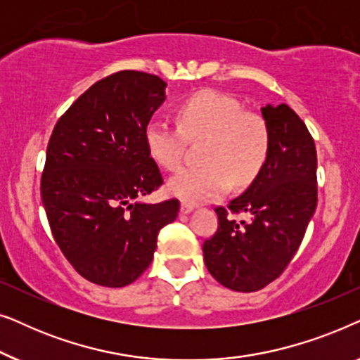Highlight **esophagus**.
I'll list each match as a JSON object with an SVG mask.
<instances>
[{"label": "esophagus", "mask_w": 360, "mask_h": 360, "mask_svg": "<svg viewBox=\"0 0 360 360\" xmlns=\"http://www.w3.org/2000/svg\"><path fill=\"white\" fill-rule=\"evenodd\" d=\"M195 210V206L193 205H190V203H181L180 205V213L181 214H188V213H191V211Z\"/></svg>", "instance_id": "1"}]
</instances>
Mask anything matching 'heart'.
Wrapping results in <instances>:
<instances>
[{
  "mask_svg": "<svg viewBox=\"0 0 360 360\" xmlns=\"http://www.w3.org/2000/svg\"><path fill=\"white\" fill-rule=\"evenodd\" d=\"M179 124L152 120L146 127V146L152 160L167 170L179 169L186 139H208L205 167H186L167 184L172 196L185 203H203L228 193L233 184L245 186L264 169L270 150L265 120L244 111L233 96L205 90L179 108Z\"/></svg>",
  "mask_w": 360,
  "mask_h": 360,
  "instance_id": "heart-1",
  "label": "heart"
}]
</instances>
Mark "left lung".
I'll return each mask as SVG.
<instances>
[{
    "label": "left lung",
    "instance_id": "8db88e82",
    "mask_svg": "<svg viewBox=\"0 0 360 360\" xmlns=\"http://www.w3.org/2000/svg\"><path fill=\"white\" fill-rule=\"evenodd\" d=\"M260 111L270 132L267 162L243 195L214 210L218 231L203 244L208 272L236 292H255L280 277L318 203L316 147L304 122L285 103ZM239 212L248 221L229 216Z\"/></svg>",
    "mask_w": 360,
    "mask_h": 360
}]
</instances>
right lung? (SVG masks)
Returning <instances> with one entry per match:
<instances>
[{"instance_id":"right-lung-1","label":"right lung","mask_w":360,"mask_h":360,"mask_svg":"<svg viewBox=\"0 0 360 360\" xmlns=\"http://www.w3.org/2000/svg\"><path fill=\"white\" fill-rule=\"evenodd\" d=\"M165 86L150 73H112L68 108L49 141L41 196L53 239L73 269L101 287L139 278L159 231L179 214V200L141 201L164 184L144 134Z\"/></svg>"}]
</instances>
